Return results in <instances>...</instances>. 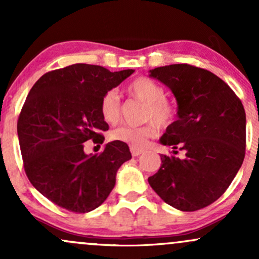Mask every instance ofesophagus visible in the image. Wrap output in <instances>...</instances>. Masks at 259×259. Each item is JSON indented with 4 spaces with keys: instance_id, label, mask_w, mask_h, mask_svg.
Listing matches in <instances>:
<instances>
[{
    "instance_id": "esophagus-1",
    "label": "esophagus",
    "mask_w": 259,
    "mask_h": 259,
    "mask_svg": "<svg viewBox=\"0 0 259 259\" xmlns=\"http://www.w3.org/2000/svg\"><path fill=\"white\" fill-rule=\"evenodd\" d=\"M130 151H132V154L134 157H138L141 153H144V150H142V148H138L134 146H130Z\"/></svg>"
}]
</instances>
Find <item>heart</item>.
<instances>
[{
	"instance_id": "b5f03b06",
	"label": "heart",
	"mask_w": 259,
	"mask_h": 259,
	"mask_svg": "<svg viewBox=\"0 0 259 259\" xmlns=\"http://www.w3.org/2000/svg\"><path fill=\"white\" fill-rule=\"evenodd\" d=\"M134 99L145 103L144 120H152L142 126H120L111 133L114 141L125 142L134 147H144L148 139L158 134L159 126H168L174 120L177 109L170 101L165 99L164 88L159 82L148 78H138L126 89ZM120 97L117 91H107L100 101V112L107 124H115L120 118Z\"/></svg>"
}]
</instances>
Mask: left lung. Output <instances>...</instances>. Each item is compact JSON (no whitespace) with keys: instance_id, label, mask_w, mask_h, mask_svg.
<instances>
[{"instance_id":"left-lung-1","label":"left lung","mask_w":259,"mask_h":259,"mask_svg":"<svg viewBox=\"0 0 259 259\" xmlns=\"http://www.w3.org/2000/svg\"><path fill=\"white\" fill-rule=\"evenodd\" d=\"M170 89L178 119L159 142L185 151V158L162 154L148 184L169 206L194 212L224 194L241 168L246 148V113L235 92L215 74L189 64L150 70ZM177 154V151H173Z\"/></svg>"}]
</instances>
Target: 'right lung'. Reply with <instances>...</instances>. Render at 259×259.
Returning <instances> with one entry per match:
<instances>
[{"label": "right lung", "instance_id": "obj_1", "mask_svg": "<svg viewBox=\"0 0 259 259\" xmlns=\"http://www.w3.org/2000/svg\"><path fill=\"white\" fill-rule=\"evenodd\" d=\"M134 72L78 63L46 73L31 88L17 124L20 151L32 186L57 206L94 210L111 194L120 165L132 158L125 142H108L100 154H86L84 142L102 145L101 133L108 124L100 101Z\"/></svg>", "mask_w": 259, "mask_h": 259}]
</instances>
